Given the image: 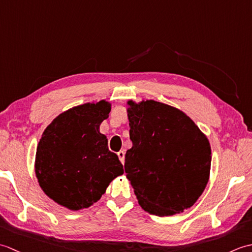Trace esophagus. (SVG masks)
I'll list each match as a JSON object with an SVG mask.
<instances>
[{
	"label": "esophagus",
	"mask_w": 252,
	"mask_h": 252,
	"mask_svg": "<svg viewBox=\"0 0 252 252\" xmlns=\"http://www.w3.org/2000/svg\"><path fill=\"white\" fill-rule=\"evenodd\" d=\"M118 155V157H119V159H120V161L123 163L125 162V152L123 151H120L119 153L117 154Z\"/></svg>",
	"instance_id": "esophagus-1"
}]
</instances>
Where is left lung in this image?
Instances as JSON below:
<instances>
[{
	"label": "left lung",
	"mask_w": 252,
	"mask_h": 252,
	"mask_svg": "<svg viewBox=\"0 0 252 252\" xmlns=\"http://www.w3.org/2000/svg\"><path fill=\"white\" fill-rule=\"evenodd\" d=\"M127 104L132 147L125 170L138 203L159 217L183 212L208 183L211 147L207 136L174 107L155 100Z\"/></svg>",
	"instance_id": "1"
}]
</instances>
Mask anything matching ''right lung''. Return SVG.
Returning <instances> with one entry per match:
<instances>
[{"label": "right lung", "instance_id": "right-lung-1", "mask_svg": "<svg viewBox=\"0 0 252 252\" xmlns=\"http://www.w3.org/2000/svg\"><path fill=\"white\" fill-rule=\"evenodd\" d=\"M109 112L110 104L105 100L73 107L53 120L42 134L35 174L41 189L58 205L74 211L88 208L123 174L119 158L99 132Z\"/></svg>", "mask_w": 252, "mask_h": 252}]
</instances>
